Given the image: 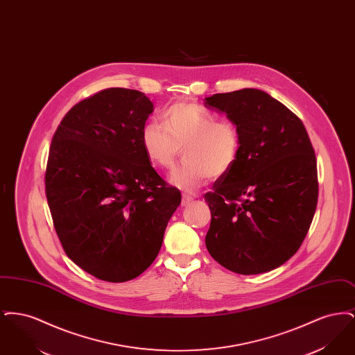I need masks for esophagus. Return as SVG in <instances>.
<instances>
[{"instance_id": "obj_1", "label": "esophagus", "mask_w": 355, "mask_h": 355, "mask_svg": "<svg viewBox=\"0 0 355 355\" xmlns=\"http://www.w3.org/2000/svg\"><path fill=\"white\" fill-rule=\"evenodd\" d=\"M191 202H193V197L186 196V194L182 196V198H181V205H182V206H187V205H190Z\"/></svg>"}]
</instances>
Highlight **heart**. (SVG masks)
Listing matches in <instances>:
<instances>
[{
    "label": "heart",
    "instance_id": "heart-1",
    "mask_svg": "<svg viewBox=\"0 0 355 355\" xmlns=\"http://www.w3.org/2000/svg\"><path fill=\"white\" fill-rule=\"evenodd\" d=\"M164 125L149 121L141 132L142 148L153 166L169 170L182 149L184 162L170 175V184L184 193H196L209 178L226 177L239 159L242 137L232 119L194 102H175L162 114Z\"/></svg>",
    "mask_w": 355,
    "mask_h": 355
}]
</instances>
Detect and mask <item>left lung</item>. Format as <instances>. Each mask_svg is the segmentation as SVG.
I'll list each match as a JSON object with an SVG mask.
<instances>
[{"instance_id": "8db88e82", "label": "left lung", "mask_w": 355, "mask_h": 355, "mask_svg": "<svg viewBox=\"0 0 355 355\" xmlns=\"http://www.w3.org/2000/svg\"><path fill=\"white\" fill-rule=\"evenodd\" d=\"M205 100V106L225 112L242 137L234 169L205 194L211 211L206 248L227 270H272L298 252L317 209L313 145L302 121L262 90Z\"/></svg>"}]
</instances>
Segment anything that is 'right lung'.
Returning <instances> with one entry per match:
<instances>
[{"mask_svg":"<svg viewBox=\"0 0 355 355\" xmlns=\"http://www.w3.org/2000/svg\"><path fill=\"white\" fill-rule=\"evenodd\" d=\"M152 112L142 92L103 89L76 103L51 138L45 193L55 233L77 266L106 282L152 265L181 203L142 148Z\"/></svg>","mask_w":355,"mask_h":355,"instance_id":"add662e5","label":"right lung"}]
</instances>
